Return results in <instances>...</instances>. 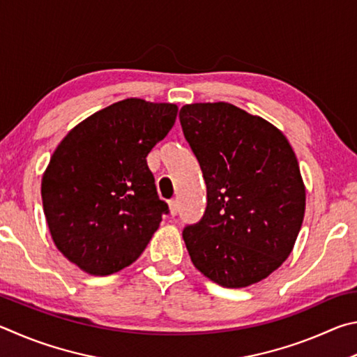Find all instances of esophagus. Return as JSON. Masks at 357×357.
Here are the masks:
<instances>
[{"label": "esophagus", "mask_w": 357, "mask_h": 357, "mask_svg": "<svg viewBox=\"0 0 357 357\" xmlns=\"http://www.w3.org/2000/svg\"><path fill=\"white\" fill-rule=\"evenodd\" d=\"M169 210H171V215L175 216L178 213V202L172 199V201H169Z\"/></svg>", "instance_id": "obj_1"}]
</instances>
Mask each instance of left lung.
<instances>
[{
	"label": "left lung",
	"instance_id": "1",
	"mask_svg": "<svg viewBox=\"0 0 357 357\" xmlns=\"http://www.w3.org/2000/svg\"><path fill=\"white\" fill-rule=\"evenodd\" d=\"M185 139L207 185V207L183 229L191 261L227 289L260 282L289 257L301 229L305 190L287 137L224 102L180 109Z\"/></svg>",
	"mask_w": 357,
	"mask_h": 357
}]
</instances>
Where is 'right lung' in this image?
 Segmentation results:
<instances>
[{
	"mask_svg": "<svg viewBox=\"0 0 357 357\" xmlns=\"http://www.w3.org/2000/svg\"><path fill=\"white\" fill-rule=\"evenodd\" d=\"M177 106L127 98L78 123L42 178L43 213L56 248L93 276L139 257L169 207L147 155L174 127Z\"/></svg>",
	"mask_w": 357,
	"mask_h": 357,
	"instance_id": "right-lung-1",
	"label": "right lung"
}]
</instances>
